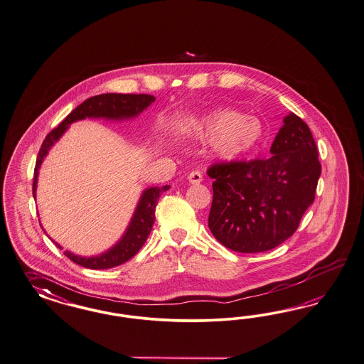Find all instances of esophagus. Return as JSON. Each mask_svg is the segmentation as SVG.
<instances>
[{"mask_svg": "<svg viewBox=\"0 0 364 364\" xmlns=\"http://www.w3.org/2000/svg\"><path fill=\"white\" fill-rule=\"evenodd\" d=\"M201 180H203V176L199 171H193L188 175V181L191 184H200Z\"/></svg>", "mask_w": 364, "mask_h": 364, "instance_id": "34e87169", "label": "esophagus"}]
</instances>
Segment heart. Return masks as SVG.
<instances>
[{"instance_id":"1","label":"heart","mask_w":364,"mask_h":364,"mask_svg":"<svg viewBox=\"0 0 364 364\" xmlns=\"http://www.w3.org/2000/svg\"><path fill=\"white\" fill-rule=\"evenodd\" d=\"M195 134L203 139L213 138V154L234 161L254 151L264 137V126L252 115L222 109L204 115L195 124Z\"/></svg>"}]
</instances>
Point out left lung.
Instances as JSON below:
<instances>
[{"label":"left lung","instance_id":"obj_1","mask_svg":"<svg viewBox=\"0 0 364 364\" xmlns=\"http://www.w3.org/2000/svg\"><path fill=\"white\" fill-rule=\"evenodd\" d=\"M266 160L215 164L208 227L225 247L272 250L290 238L314 203L321 175L308 125L294 113L284 118Z\"/></svg>","mask_w":364,"mask_h":364}]
</instances>
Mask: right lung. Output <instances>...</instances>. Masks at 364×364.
<instances>
[{
    "mask_svg": "<svg viewBox=\"0 0 364 364\" xmlns=\"http://www.w3.org/2000/svg\"><path fill=\"white\" fill-rule=\"evenodd\" d=\"M154 100L156 98L153 95H146V94H100V95L91 97L85 100L82 105H79L75 110L68 114L63 122L48 133L46 139L43 141V145L38 151L36 166H35L33 198L36 199L38 169L41 166V163L44 161L50 148L59 141V138L63 136L65 130L73 122L85 119V118H105L110 121L132 119L138 117L145 109H148ZM169 188H171L169 186L151 187L142 192L138 200L137 207L133 213V218L130 219V223L126 228L124 235L109 250L92 257H82V255H76L71 251L65 250L64 255L75 264L88 269H95V270L110 269V267L125 264L126 261H129L132 257L137 254L138 250L144 246L145 240L149 237L151 227L156 219L154 211H156L159 198L163 192ZM48 238L59 249H63L58 242H55L50 237Z\"/></svg>",
    "mask_w": 364,
    "mask_h": 364,
    "instance_id": "add662e5",
    "label": "right lung"
}]
</instances>
